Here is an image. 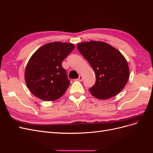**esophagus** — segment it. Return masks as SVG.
Instances as JSON below:
<instances>
[{
    "label": "esophagus",
    "mask_w": 153,
    "mask_h": 153,
    "mask_svg": "<svg viewBox=\"0 0 153 153\" xmlns=\"http://www.w3.org/2000/svg\"><path fill=\"white\" fill-rule=\"evenodd\" d=\"M82 80H83V76H82V75H80L79 77H78V80L80 81V82H82Z\"/></svg>",
    "instance_id": "1"
}]
</instances>
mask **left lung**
<instances>
[{"instance_id": "1", "label": "left lung", "mask_w": 153, "mask_h": 153, "mask_svg": "<svg viewBox=\"0 0 153 153\" xmlns=\"http://www.w3.org/2000/svg\"><path fill=\"white\" fill-rule=\"evenodd\" d=\"M77 48L95 73L96 83L89 89L92 96L107 100L124 89L129 76V69L126 59L117 49L96 41L78 43Z\"/></svg>"}]
</instances>
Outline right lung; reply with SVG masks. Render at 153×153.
Segmentation results:
<instances>
[{
	"instance_id": "1",
	"label": "right lung",
	"mask_w": 153,
	"mask_h": 153,
	"mask_svg": "<svg viewBox=\"0 0 153 153\" xmlns=\"http://www.w3.org/2000/svg\"><path fill=\"white\" fill-rule=\"evenodd\" d=\"M75 48L70 43L53 42L44 45L32 55L25 70L28 89L43 101L56 100L65 93L70 81L62 62Z\"/></svg>"
}]
</instances>
